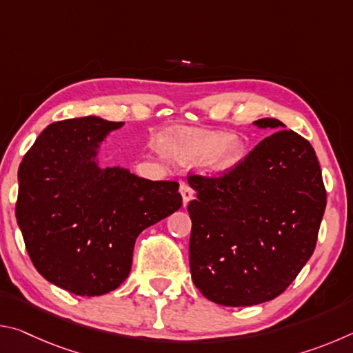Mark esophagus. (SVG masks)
<instances>
[{
    "instance_id": "esophagus-1",
    "label": "esophagus",
    "mask_w": 353,
    "mask_h": 353,
    "mask_svg": "<svg viewBox=\"0 0 353 353\" xmlns=\"http://www.w3.org/2000/svg\"><path fill=\"white\" fill-rule=\"evenodd\" d=\"M181 194H182V199H183V205H187L188 202L193 199V190H191L190 185L187 182H181Z\"/></svg>"
}]
</instances>
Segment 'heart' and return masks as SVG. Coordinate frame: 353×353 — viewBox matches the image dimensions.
I'll return each mask as SVG.
<instances>
[{"instance_id":"1","label":"heart","mask_w":353,"mask_h":353,"mask_svg":"<svg viewBox=\"0 0 353 353\" xmlns=\"http://www.w3.org/2000/svg\"><path fill=\"white\" fill-rule=\"evenodd\" d=\"M171 154L182 163L201 160L205 174L218 177L240 165L244 157V143L236 134L185 129L172 139Z\"/></svg>"}]
</instances>
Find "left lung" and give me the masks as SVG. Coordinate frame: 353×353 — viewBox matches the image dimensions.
Masks as SVG:
<instances>
[{
    "label": "left lung",
    "instance_id": "obj_1",
    "mask_svg": "<svg viewBox=\"0 0 353 353\" xmlns=\"http://www.w3.org/2000/svg\"><path fill=\"white\" fill-rule=\"evenodd\" d=\"M254 124L279 130L227 174L188 176L191 279L225 307L256 305L288 288L314 252L327 204L313 146L276 118Z\"/></svg>",
    "mask_w": 353,
    "mask_h": 353
}]
</instances>
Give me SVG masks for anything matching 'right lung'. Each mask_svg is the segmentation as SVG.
<instances>
[{
    "instance_id": "right-lung-1",
    "label": "right lung",
    "mask_w": 353,
    "mask_h": 353,
    "mask_svg": "<svg viewBox=\"0 0 353 353\" xmlns=\"http://www.w3.org/2000/svg\"><path fill=\"white\" fill-rule=\"evenodd\" d=\"M124 123H52L23 157L15 216L35 270L77 296L118 288L143 230L182 207L179 183L101 168V143Z\"/></svg>"
}]
</instances>
